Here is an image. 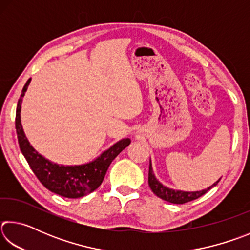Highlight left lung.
Listing matches in <instances>:
<instances>
[{
  "mask_svg": "<svg viewBox=\"0 0 250 250\" xmlns=\"http://www.w3.org/2000/svg\"><path fill=\"white\" fill-rule=\"evenodd\" d=\"M221 180V179H219ZM216 181L214 184H211L209 188L205 189H202V191H195V192H186V191H181V189H173L167 188V186L163 185L161 182L156 179L153 168H152V163L150 160V167H149V186L152 189L156 196L162 198V200L167 201L168 203H173V204H184V203L191 202L193 200H196V198L201 197L204 195L206 192H208L211 188H214L215 185H217L219 182Z\"/></svg>",
  "mask_w": 250,
  "mask_h": 250,
  "instance_id": "obj_1",
  "label": "left lung"
}]
</instances>
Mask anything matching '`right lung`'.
Wrapping results in <instances>:
<instances>
[{
  "instance_id": "add662e5",
  "label": "right lung",
  "mask_w": 250,
  "mask_h": 250,
  "mask_svg": "<svg viewBox=\"0 0 250 250\" xmlns=\"http://www.w3.org/2000/svg\"><path fill=\"white\" fill-rule=\"evenodd\" d=\"M31 78L27 80L19 99L16 108L15 128L18 133L20 149L31 167L34 174L50 192L67 198H78L94 192L103 183L110 163L120 152L128 146L129 138L121 139L104 151L95 160L78 166H61L40 154L27 140L21 122L23 97L26 92Z\"/></svg>"
}]
</instances>
